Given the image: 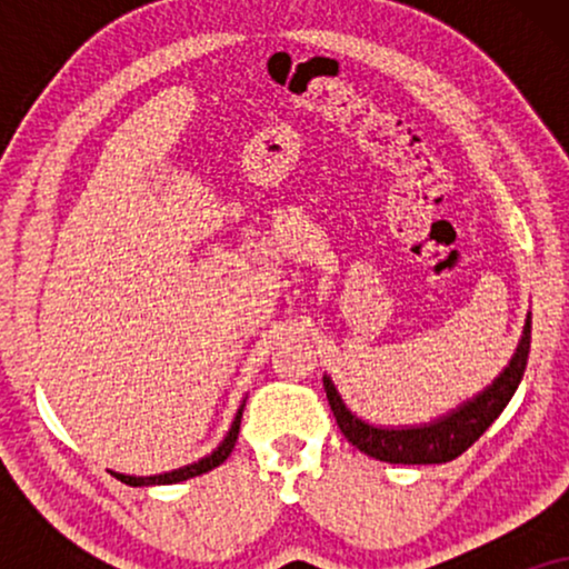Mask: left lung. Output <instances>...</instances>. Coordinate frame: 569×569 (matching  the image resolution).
I'll use <instances>...</instances> for the list:
<instances>
[{
  "label": "left lung",
  "instance_id": "left-lung-1",
  "mask_svg": "<svg viewBox=\"0 0 569 569\" xmlns=\"http://www.w3.org/2000/svg\"><path fill=\"white\" fill-rule=\"evenodd\" d=\"M528 352H531V313L526 316L516 352L500 376L487 388H481L479 393H473L471 399L458 403L456 409L432 419V422L399 427L372 425L347 407L329 376H323L326 399L331 403V411L345 438L370 458L386 463H446L469 450L487 432V427L502 415V409L508 407L512 393L523 380Z\"/></svg>",
  "mask_w": 569,
  "mask_h": 569
}]
</instances>
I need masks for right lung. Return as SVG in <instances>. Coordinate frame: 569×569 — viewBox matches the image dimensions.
<instances>
[{
	"label": "right lung",
	"mask_w": 569,
	"mask_h": 569,
	"mask_svg": "<svg viewBox=\"0 0 569 569\" xmlns=\"http://www.w3.org/2000/svg\"><path fill=\"white\" fill-rule=\"evenodd\" d=\"M243 407H246V401L240 403L238 415H236V419H232L230 430H228V435H224V440L220 442V446H217L209 456L199 458V461H193L189 466H181V469L166 471V473H154V477H129V473H119V471H111V473L129 487H152V485H178V481H186L191 477H199V473H207V471L217 469V466H220L224 458L232 453V448H236V440H238V432H240V419H243Z\"/></svg>",
	"instance_id": "add662e5"
}]
</instances>
